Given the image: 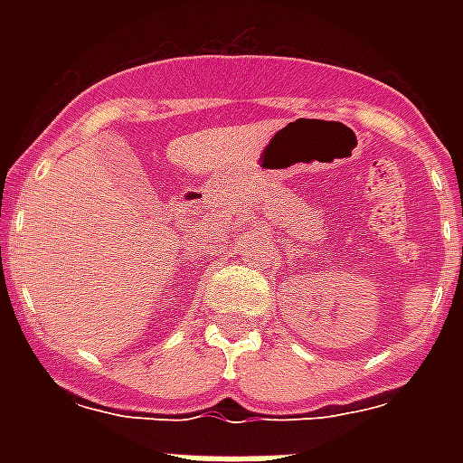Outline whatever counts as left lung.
Here are the masks:
<instances>
[{
  "instance_id": "8db88e82",
  "label": "left lung",
  "mask_w": 463,
  "mask_h": 463,
  "mask_svg": "<svg viewBox=\"0 0 463 463\" xmlns=\"http://www.w3.org/2000/svg\"><path fill=\"white\" fill-rule=\"evenodd\" d=\"M461 252H463V247H461Z\"/></svg>"
}]
</instances>
